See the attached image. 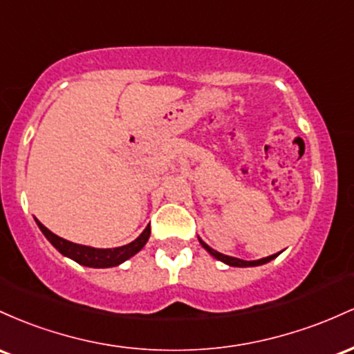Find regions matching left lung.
<instances>
[{
	"label": "left lung",
	"mask_w": 354,
	"mask_h": 354,
	"mask_svg": "<svg viewBox=\"0 0 354 354\" xmlns=\"http://www.w3.org/2000/svg\"><path fill=\"white\" fill-rule=\"evenodd\" d=\"M198 242H201L202 248H204L205 251L210 254V256H214L217 261H222V263H225L227 266H234V268H252V266H261V264L269 263V261H272L274 257L279 256V252H277V254H272V256L263 257V259H257V261H242V259H237V257H230V256H225V254L214 251V249L209 248V245L205 244V242L202 239H198Z\"/></svg>",
	"instance_id": "left-lung-1"
}]
</instances>
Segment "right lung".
<instances>
[{
	"label": "right lung",
	"mask_w": 354,
	"mask_h": 354,
	"mask_svg": "<svg viewBox=\"0 0 354 354\" xmlns=\"http://www.w3.org/2000/svg\"><path fill=\"white\" fill-rule=\"evenodd\" d=\"M37 224L39 230L45 234L46 239L53 244V248L58 249V252H62L63 256L73 259L75 263L86 266V268H113V266L125 263L127 259H130V257L135 256V254L144 248L150 237V225H147L144 232H142L137 239L130 242V244L113 249H97L90 248V245L75 244V242L63 239V237L51 232L50 229H46L39 221H37Z\"/></svg>",
	"instance_id": "right-lung-1"
}]
</instances>
